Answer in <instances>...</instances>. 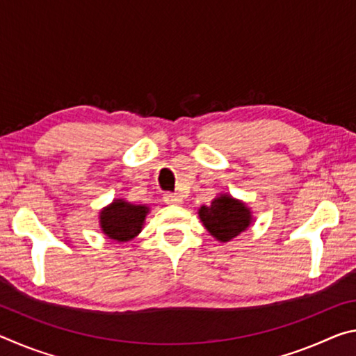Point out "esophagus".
Here are the masks:
<instances>
[{"label": "esophagus", "instance_id": "1", "mask_svg": "<svg viewBox=\"0 0 356 356\" xmlns=\"http://www.w3.org/2000/svg\"><path fill=\"white\" fill-rule=\"evenodd\" d=\"M163 201L166 202V204H180L182 202V196L180 195H177V193H165L163 195Z\"/></svg>", "mask_w": 356, "mask_h": 356}]
</instances>
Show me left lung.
<instances>
[{
	"label": "left lung",
	"instance_id": "1",
	"mask_svg": "<svg viewBox=\"0 0 356 356\" xmlns=\"http://www.w3.org/2000/svg\"><path fill=\"white\" fill-rule=\"evenodd\" d=\"M200 216L207 231L221 242L238 236L251 222L250 210L231 196H220L210 206H202Z\"/></svg>",
	"mask_w": 356,
	"mask_h": 356
}]
</instances>
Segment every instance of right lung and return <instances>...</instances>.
Masks as SVG:
<instances>
[{
  "label": "right lung",
  "mask_w": 356,
  "mask_h": 356,
  "mask_svg": "<svg viewBox=\"0 0 356 356\" xmlns=\"http://www.w3.org/2000/svg\"><path fill=\"white\" fill-rule=\"evenodd\" d=\"M146 213V206H134V204L120 200L114 201L110 207L102 210V231L113 240L127 242L140 234Z\"/></svg>",
  "instance_id": "add662e5"
}]
</instances>
